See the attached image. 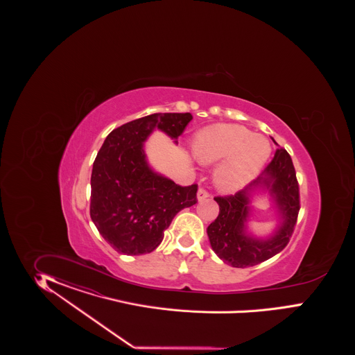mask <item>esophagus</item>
Returning <instances> with one entry per match:
<instances>
[{"mask_svg": "<svg viewBox=\"0 0 355 355\" xmlns=\"http://www.w3.org/2000/svg\"><path fill=\"white\" fill-rule=\"evenodd\" d=\"M209 196H211V193H208L205 189H199V191H198V200H199V202L205 200V199L209 198Z\"/></svg>", "mask_w": 355, "mask_h": 355, "instance_id": "34e87169", "label": "esophagus"}]
</instances>
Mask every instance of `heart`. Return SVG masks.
Returning a JSON list of instances; mask_svg holds the SVG:
<instances>
[{"instance_id":"heart-1","label":"heart","mask_w":355,"mask_h":355,"mask_svg":"<svg viewBox=\"0 0 355 355\" xmlns=\"http://www.w3.org/2000/svg\"><path fill=\"white\" fill-rule=\"evenodd\" d=\"M268 139L254 135L241 125H216L200 131L193 141V153L203 164L226 162L216 180L221 189L236 190L251 181L270 155Z\"/></svg>"}]
</instances>
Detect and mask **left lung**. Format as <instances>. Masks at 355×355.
I'll return each instance as SVG.
<instances>
[{
	"mask_svg": "<svg viewBox=\"0 0 355 355\" xmlns=\"http://www.w3.org/2000/svg\"><path fill=\"white\" fill-rule=\"evenodd\" d=\"M259 182L267 185L279 205L283 224L277 234L267 241L254 240L244 234L248 215V191ZM220 212L208 226L207 233L217 257L236 268L260 264L275 257L288 246L301 208L300 184L291 155L285 148H277L272 162L263 174L234 195L215 196Z\"/></svg>",
	"mask_w": 355,
	"mask_h": 355,
	"instance_id": "1",
	"label": "left lung"
}]
</instances>
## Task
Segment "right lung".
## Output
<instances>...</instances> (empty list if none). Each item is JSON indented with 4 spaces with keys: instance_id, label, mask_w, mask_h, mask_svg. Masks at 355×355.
<instances>
[{
    "instance_id": "obj_1",
    "label": "right lung",
    "mask_w": 355,
    "mask_h": 355,
    "mask_svg": "<svg viewBox=\"0 0 355 355\" xmlns=\"http://www.w3.org/2000/svg\"><path fill=\"white\" fill-rule=\"evenodd\" d=\"M190 113H155L113 130L91 174L89 215L107 243L125 255H143L162 243L183 208L198 203V184L180 186L152 172L143 141L153 129L173 139L182 135Z\"/></svg>"
}]
</instances>
